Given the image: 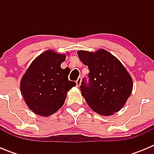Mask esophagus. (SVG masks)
<instances>
[{
	"mask_svg": "<svg viewBox=\"0 0 154 154\" xmlns=\"http://www.w3.org/2000/svg\"><path fill=\"white\" fill-rule=\"evenodd\" d=\"M81 82H82V78L81 77H79L78 79L76 80V85L78 87L80 86V85H81Z\"/></svg>",
	"mask_w": 154,
	"mask_h": 154,
	"instance_id": "esophagus-1",
	"label": "esophagus"
}]
</instances>
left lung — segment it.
I'll list each match as a JSON object with an SVG mask.
<instances>
[{"mask_svg":"<svg viewBox=\"0 0 154 154\" xmlns=\"http://www.w3.org/2000/svg\"><path fill=\"white\" fill-rule=\"evenodd\" d=\"M81 62L89 68L88 82L80 85L87 104L97 113L112 115L123 108L133 89V80L117 58L106 50L78 51Z\"/></svg>","mask_w":154,"mask_h":154,"instance_id":"8db88e82","label":"left lung"}]
</instances>
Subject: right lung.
<instances>
[{
    "instance_id": "add662e5",
    "label": "right lung",
    "mask_w": 154,
    "mask_h": 154,
    "mask_svg": "<svg viewBox=\"0 0 154 154\" xmlns=\"http://www.w3.org/2000/svg\"><path fill=\"white\" fill-rule=\"evenodd\" d=\"M65 55L51 50L37 57L21 79V92L30 109L48 116L63 106L66 92L76 85L69 81L70 69H62Z\"/></svg>"
}]
</instances>
